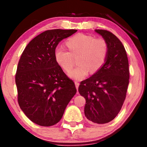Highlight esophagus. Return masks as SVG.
I'll list each match as a JSON object with an SVG mask.
<instances>
[{
    "label": "esophagus",
    "mask_w": 147,
    "mask_h": 147,
    "mask_svg": "<svg viewBox=\"0 0 147 147\" xmlns=\"http://www.w3.org/2000/svg\"><path fill=\"white\" fill-rule=\"evenodd\" d=\"M75 85H76V89H77V90L78 91V87H79L80 84L78 83V82H75Z\"/></svg>",
    "instance_id": "obj_1"
}]
</instances>
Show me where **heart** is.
<instances>
[{
    "label": "heart",
    "instance_id": "heart-1",
    "mask_svg": "<svg viewBox=\"0 0 147 147\" xmlns=\"http://www.w3.org/2000/svg\"><path fill=\"white\" fill-rule=\"evenodd\" d=\"M69 51L63 46H57L54 52L56 62L65 71L71 69L73 57H77L78 66L70 70L68 76L74 80H81L90 71L94 74L99 71L106 63L108 54V45L105 39L92 35L79 33L66 42Z\"/></svg>",
    "mask_w": 147,
    "mask_h": 147
}]
</instances>
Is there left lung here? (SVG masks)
<instances>
[{"label": "left lung", "mask_w": 147, "mask_h": 147, "mask_svg": "<svg viewBox=\"0 0 147 147\" xmlns=\"http://www.w3.org/2000/svg\"><path fill=\"white\" fill-rule=\"evenodd\" d=\"M95 31L106 40L108 54L99 71L80 83L78 91L86 99L84 114L92 123H108L117 116L129 84L128 60L121 41L111 32Z\"/></svg>", "instance_id": "8db88e82"}]
</instances>
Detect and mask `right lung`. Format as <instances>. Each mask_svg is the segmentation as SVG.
Instances as JSON below:
<instances>
[{
    "instance_id": "1",
    "label": "right lung",
    "mask_w": 147,
    "mask_h": 147,
    "mask_svg": "<svg viewBox=\"0 0 147 147\" xmlns=\"http://www.w3.org/2000/svg\"><path fill=\"white\" fill-rule=\"evenodd\" d=\"M76 32H43L29 42L20 58L15 76L18 102L27 117L38 125L57 124L77 92L54 57L58 43Z\"/></svg>"
}]
</instances>
